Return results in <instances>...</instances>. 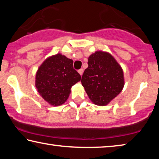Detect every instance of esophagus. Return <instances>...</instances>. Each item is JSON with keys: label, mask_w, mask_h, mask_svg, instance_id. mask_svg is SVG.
Segmentation results:
<instances>
[{"label": "esophagus", "mask_w": 159, "mask_h": 159, "mask_svg": "<svg viewBox=\"0 0 159 159\" xmlns=\"http://www.w3.org/2000/svg\"><path fill=\"white\" fill-rule=\"evenodd\" d=\"M78 72H79L80 76H82V74L83 73V69H80L79 70V71H78Z\"/></svg>", "instance_id": "esophagus-1"}]
</instances>
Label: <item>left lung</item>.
Returning a JSON list of instances; mask_svg holds the SVG:
<instances>
[{
	"instance_id": "obj_1",
	"label": "left lung",
	"mask_w": 159,
	"mask_h": 159,
	"mask_svg": "<svg viewBox=\"0 0 159 159\" xmlns=\"http://www.w3.org/2000/svg\"><path fill=\"white\" fill-rule=\"evenodd\" d=\"M81 83L88 97L99 106L108 104L124 86L123 69L111 55L97 51L88 58Z\"/></svg>"
}]
</instances>
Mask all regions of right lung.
I'll return each mask as SVG.
<instances>
[{
    "label": "right lung",
    "mask_w": 159,
    "mask_h": 159,
    "mask_svg": "<svg viewBox=\"0 0 159 159\" xmlns=\"http://www.w3.org/2000/svg\"><path fill=\"white\" fill-rule=\"evenodd\" d=\"M73 60L61 54L46 59L38 69L36 87L45 101L53 106L64 104L71 88L81 79L74 69Z\"/></svg>",
    "instance_id": "right-lung-1"
}]
</instances>
